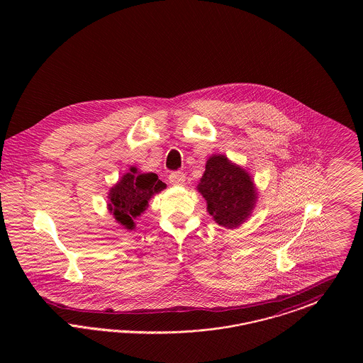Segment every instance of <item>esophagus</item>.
Listing matches in <instances>:
<instances>
[{"label": "esophagus", "instance_id": "1", "mask_svg": "<svg viewBox=\"0 0 363 363\" xmlns=\"http://www.w3.org/2000/svg\"><path fill=\"white\" fill-rule=\"evenodd\" d=\"M185 179H186V177H185V174L181 173V172H174V173L170 174L169 175V181H170V184H173V185H184L185 184Z\"/></svg>", "mask_w": 363, "mask_h": 363}]
</instances>
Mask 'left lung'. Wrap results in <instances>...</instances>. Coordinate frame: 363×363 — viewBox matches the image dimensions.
Here are the masks:
<instances>
[{"label": "left lung", "mask_w": 363, "mask_h": 363, "mask_svg": "<svg viewBox=\"0 0 363 363\" xmlns=\"http://www.w3.org/2000/svg\"><path fill=\"white\" fill-rule=\"evenodd\" d=\"M197 190L206 199L208 213L213 220L231 230L252 216L259 199L249 172L220 154L208 157Z\"/></svg>", "instance_id": "1"}]
</instances>
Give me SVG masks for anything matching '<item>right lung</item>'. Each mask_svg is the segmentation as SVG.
I'll use <instances>...</instances> for the list:
<instances>
[{"instance_id": "right-lung-1", "label": "right lung", "mask_w": 363, "mask_h": 363, "mask_svg": "<svg viewBox=\"0 0 363 363\" xmlns=\"http://www.w3.org/2000/svg\"><path fill=\"white\" fill-rule=\"evenodd\" d=\"M163 189L166 184L155 173H141L132 166L108 190L107 209L117 223L126 230H133L136 227L133 220L144 213L148 201Z\"/></svg>"}]
</instances>
